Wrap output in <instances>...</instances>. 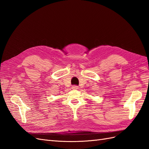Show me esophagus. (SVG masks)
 <instances>
[{
  "mask_svg": "<svg viewBox=\"0 0 149 149\" xmlns=\"http://www.w3.org/2000/svg\"><path fill=\"white\" fill-rule=\"evenodd\" d=\"M72 89H78V86H76V85H74L72 86Z\"/></svg>",
  "mask_w": 149,
  "mask_h": 149,
  "instance_id": "1",
  "label": "esophagus"
}]
</instances>
